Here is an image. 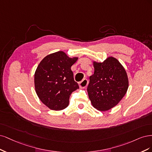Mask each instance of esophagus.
<instances>
[{"label": "esophagus", "instance_id": "1", "mask_svg": "<svg viewBox=\"0 0 152 152\" xmlns=\"http://www.w3.org/2000/svg\"><path fill=\"white\" fill-rule=\"evenodd\" d=\"M88 84V80L87 79H84L79 83V86L80 88H85Z\"/></svg>", "mask_w": 152, "mask_h": 152}]
</instances>
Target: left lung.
Here are the masks:
<instances>
[{
  "instance_id": "8db88e82",
  "label": "left lung",
  "mask_w": 152,
  "mask_h": 152,
  "mask_svg": "<svg viewBox=\"0 0 152 152\" xmlns=\"http://www.w3.org/2000/svg\"><path fill=\"white\" fill-rule=\"evenodd\" d=\"M94 74L87 88L89 99L95 109L108 110L124 97L129 86L127 73L115 58L110 57L103 62H94Z\"/></svg>"
}]
</instances>
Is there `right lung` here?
<instances>
[{
  "label": "right lung",
  "mask_w": 152,
  "mask_h": 152,
  "mask_svg": "<svg viewBox=\"0 0 152 152\" xmlns=\"http://www.w3.org/2000/svg\"><path fill=\"white\" fill-rule=\"evenodd\" d=\"M77 60L58 51L48 55L39 64L35 73V86L40 100L54 110L69 105L72 93L79 88L71 67Z\"/></svg>",
  "instance_id": "obj_1"
}]
</instances>
